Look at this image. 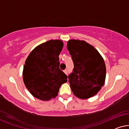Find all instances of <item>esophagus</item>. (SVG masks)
<instances>
[{
	"instance_id": "esophagus-1",
	"label": "esophagus",
	"mask_w": 129,
	"mask_h": 129,
	"mask_svg": "<svg viewBox=\"0 0 129 129\" xmlns=\"http://www.w3.org/2000/svg\"><path fill=\"white\" fill-rule=\"evenodd\" d=\"M63 72H64V73L66 74H68V70H65L64 71H63Z\"/></svg>"
}]
</instances>
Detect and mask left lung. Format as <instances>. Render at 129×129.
Here are the masks:
<instances>
[{
  "mask_svg": "<svg viewBox=\"0 0 129 129\" xmlns=\"http://www.w3.org/2000/svg\"><path fill=\"white\" fill-rule=\"evenodd\" d=\"M67 48L74 66L68 76L72 91L81 99L93 97L105 82L106 68L103 58L93 46L84 41L71 39Z\"/></svg>",
  "mask_w": 129,
  "mask_h": 129,
  "instance_id": "obj_1",
  "label": "left lung"
}]
</instances>
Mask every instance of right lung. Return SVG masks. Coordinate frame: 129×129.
Listing matches in <instances>:
<instances>
[{"mask_svg": "<svg viewBox=\"0 0 129 129\" xmlns=\"http://www.w3.org/2000/svg\"><path fill=\"white\" fill-rule=\"evenodd\" d=\"M63 46L58 39L47 41L35 47L27 57L23 80L34 97L43 101L54 99L61 85L67 82V76L59 69V55Z\"/></svg>", "mask_w": 129, "mask_h": 129, "instance_id": "right-lung-1", "label": "right lung"}]
</instances>
